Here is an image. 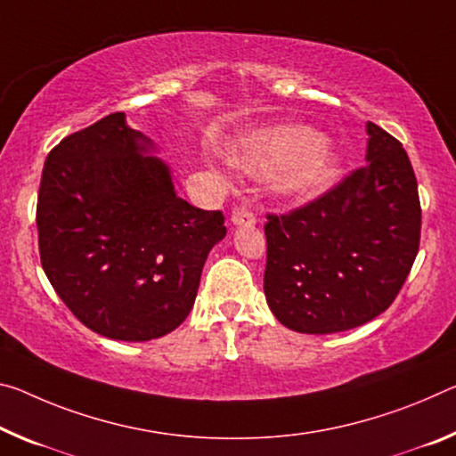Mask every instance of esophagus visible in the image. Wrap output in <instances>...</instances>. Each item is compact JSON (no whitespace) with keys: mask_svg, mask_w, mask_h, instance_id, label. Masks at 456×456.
Listing matches in <instances>:
<instances>
[{"mask_svg":"<svg viewBox=\"0 0 456 456\" xmlns=\"http://www.w3.org/2000/svg\"><path fill=\"white\" fill-rule=\"evenodd\" d=\"M231 223H233L235 227L254 225V223H256V215L249 211L248 205H240V207L233 208V213H231Z\"/></svg>","mask_w":456,"mask_h":456,"instance_id":"obj_1","label":"esophagus"}]
</instances>
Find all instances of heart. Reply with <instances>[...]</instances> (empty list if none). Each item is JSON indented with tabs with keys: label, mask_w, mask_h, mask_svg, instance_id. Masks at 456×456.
<instances>
[{
	"label": "heart",
	"mask_w": 456,
	"mask_h": 456,
	"mask_svg": "<svg viewBox=\"0 0 456 456\" xmlns=\"http://www.w3.org/2000/svg\"><path fill=\"white\" fill-rule=\"evenodd\" d=\"M235 168L249 175H278L276 192L286 199L314 197L341 175V154L321 132L288 124L251 132L225 151Z\"/></svg>",
	"instance_id": "heart-1"
}]
</instances>
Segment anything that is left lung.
Here are the masks:
<instances>
[{
  "label": "left lung",
  "instance_id": "8db88e82",
  "mask_svg": "<svg viewBox=\"0 0 456 456\" xmlns=\"http://www.w3.org/2000/svg\"><path fill=\"white\" fill-rule=\"evenodd\" d=\"M365 166L306 207L267 215L264 292L296 332L361 327L392 305L420 243V199L406 150L367 121Z\"/></svg>",
  "mask_w": 456,
  "mask_h": 456
}]
</instances>
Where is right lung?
Returning a JSON list of instances; mask_svg holds the SVG:
<instances>
[{
  "instance_id": "add662e5",
  "label": "right lung",
  "mask_w": 456,
  "mask_h": 456,
  "mask_svg": "<svg viewBox=\"0 0 456 456\" xmlns=\"http://www.w3.org/2000/svg\"><path fill=\"white\" fill-rule=\"evenodd\" d=\"M156 143L111 113L50 151L36 225L50 284L86 329L115 341L168 335L189 316L221 211L180 199Z\"/></svg>"
}]
</instances>
